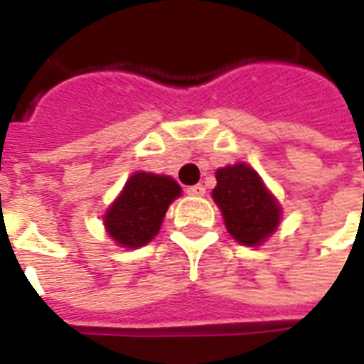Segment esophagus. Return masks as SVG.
Listing matches in <instances>:
<instances>
[{
	"label": "esophagus",
	"mask_w": 364,
	"mask_h": 364,
	"mask_svg": "<svg viewBox=\"0 0 364 364\" xmlns=\"http://www.w3.org/2000/svg\"><path fill=\"white\" fill-rule=\"evenodd\" d=\"M205 193H206L205 185H200V183L187 187V195H191V197H203Z\"/></svg>",
	"instance_id": "obj_1"
}]
</instances>
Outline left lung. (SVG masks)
<instances>
[{
    "label": "left lung",
    "mask_w": 364,
    "mask_h": 364,
    "mask_svg": "<svg viewBox=\"0 0 364 364\" xmlns=\"http://www.w3.org/2000/svg\"><path fill=\"white\" fill-rule=\"evenodd\" d=\"M213 198L220 206L226 228L244 245H257L279 226L281 208L265 189L257 171L245 164L216 171Z\"/></svg>",
    "instance_id": "1"
}]
</instances>
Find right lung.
<instances>
[{
  "label": "right lung",
  "instance_id": "obj_1",
  "mask_svg": "<svg viewBox=\"0 0 364 364\" xmlns=\"http://www.w3.org/2000/svg\"><path fill=\"white\" fill-rule=\"evenodd\" d=\"M181 195V187L166 175L138 171L105 214L109 236L124 247H140L156 236L167 206Z\"/></svg>",
  "mask_w": 364,
  "mask_h": 364
}]
</instances>
